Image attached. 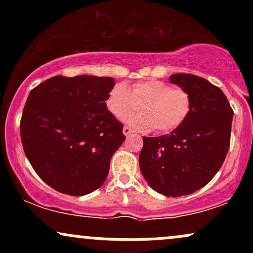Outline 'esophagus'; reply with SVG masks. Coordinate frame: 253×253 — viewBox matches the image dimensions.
<instances>
[{"label":"esophagus","instance_id":"esophagus-1","mask_svg":"<svg viewBox=\"0 0 253 253\" xmlns=\"http://www.w3.org/2000/svg\"><path fill=\"white\" fill-rule=\"evenodd\" d=\"M123 132H124L125 135L128 136V135H130L133 133V129L130 128V127H128V126H125L124 129H123Z\"/></svg>","mask_w":253,"mask_h":253}]
</instances>
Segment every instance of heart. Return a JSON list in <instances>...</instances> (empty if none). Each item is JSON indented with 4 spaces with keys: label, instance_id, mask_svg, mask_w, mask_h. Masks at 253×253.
<instances>
[{
    "label": "heart",
    "instance_id": "heart-1",
    "mask_svg": "<svg viewBox=\"0 0 253 253\" xmlns=\"http://www.w3.org/2000/svg\"><path fill=\"white\" fill-rule=\"evenodd\" d=\"M107 109L118 119H125L139 109L142 113L126 119L134 128L147 132L169 133L182 126L193 109V96L187 89L172 88L169 83L147 80L133 84L129 90L123 83L110 89Z\"/></svg>",
    "mask_w": 253,
    "mask_h": 253
}]
</instances>
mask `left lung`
I'll return each mask as SVG.
<instances>
[{
	"label": "left lung",
	"mask_w": 253,
	"mask_h": 253,
	"mask_svg": "<svg viewBox=\"0 0 253 253\" xmlns=\"http://www.w3.org/2000/svg\"><path fill=\"white\" fill-rule=\"evenodd\" d=\"M171 83L193 96L189 118L161 136H143L139 167L150 187L179 197L201 189L222 167L231 143L233 109L222 90L205 78L175 74Z\"/></svg>",
	"instance_id": "obj_1"
}]
</instances>
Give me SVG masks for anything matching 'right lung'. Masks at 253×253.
<instances>
[{
  "label": "right lung",
  "mask_w": 253,
  "mask_h": 253,
  "mask_svg": "<svg viewBox=\"0 0 253 253\" xmlns=\"http://www.w3.org/2000/svg\"><path fill=\"white\" fill-rule=\"evenodd\" d=\"M113 77H51L32 89L20 134L38 176L59 193L83 196L106 181L126 136L107 109Z\"/></svg>",
  "instance_id": "right-lung-1"
}]
</instances>
